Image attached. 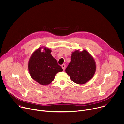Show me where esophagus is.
<instances>
[{"mask_svg":"<svg viewBox=\"0 0 124 124\" xmlns=\"http://www.w3.org/2000/svg\"><path fill=\"white\" fill-rule=\"evenodd\" d=\"M61 67L62 68V69H63V70H65V68H66V65L65 64H63L61 65Z\"/></svg>","mask_w":124,"mask_h":124,"instance_id":"esophagus-1","label":"esophagus"}]
</instances>
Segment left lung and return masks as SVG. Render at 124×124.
I'll use <instances>...</instances> for the list:
<instances>
[{
  "label": "left lung",
  "mask_w": 124,
  "mask_h": 124,
  "mask_svg": "<svg viewBox=\"0 0 124 124\" xmlns=\"http://www.w3.org/2000/svg\"><path fill=\"white\" fill-rule=\"evenodd\" d=\"M96 69L95 61L89 52L77 50L72 52L71 61L65 71L73 82L83 84L92 78Z\"/></svg>",
  "instance_id": "8db88e82"
}]
</instances>
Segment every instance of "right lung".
Here are the masks:
<instances>
[{
  "label": "right lung",
  "instance_id": "add662e5",
  "mask_svg": "<svg viewBox=\"0 0 124 124\" xmlns=\"http://www.w3.org/2000/svg\"><path fill=\"white\" fill-rule=\"evenodd\" d=\"M35 50L28 62V70L31 77L43 85H48L54 79L56 74L63 69L51 54V50L46 47Z\"/></svg>",
  "mask_w": 124,
  "mask_h": 124
}]
</instances>
